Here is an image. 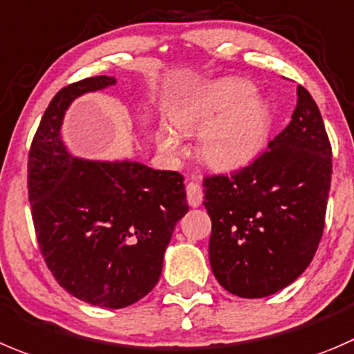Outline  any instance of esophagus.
<instances>
[{
  "instance_id": "obj_1",
  "label": "esophagus",
  "mask_w": 354,
  "mask_h": 354,
  "mask_svg": "<svg viewBox=\"0 0 354 354\" xmlns=\"http://www.w3.org/2000/svg\"><path fill=\"white\" fill-rule=\"evenodd\" d=\"M186 194H187V203L191 207H200L201 201H203V189H201L200 184L189 183L186 186Z\"/></svg>"
}]
</instances>
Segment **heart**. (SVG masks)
<instances>
[{
    "label": "heart",
    "mask_w": 354,
    "mask_h": 354,
    "mask_svg": "<svg viewBox=\"0 0 354 354\" xmlns=\"http://www.w3.org/2000/svg\"><path fill=\"white\" fill-rule=\"evenodd\" d=\"M170 123L177 132L194 136L200 158L215 170H234L250 163L261 151L268 132V111L254 97L245 80H221L194 93L171 111ZM161 151L175 158L184 147L179 136L165 129L158 133Z\"/></svg>",
    "instance_id": "1"
}]
</instances>
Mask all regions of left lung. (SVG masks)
I'll return each mask as SVG.
<instances>
[{
    "instance_id": "1",
    "label": "left lung",
    "mask_w": 354,
    "mask_h": 354,
    "mask_svg": "<svg viewBox=\"0 0 354 354\" xmlns=\"http://www.w3.org/2000/svg\"><path fill=\"white\" fill-rule=\"evenodd\" d=\"M332 146L311 93L299 86L292 121L250 165L203 180L212 271L231 294L261 299L313 261L325 227Z\"/></svg>"
}]
</instances>
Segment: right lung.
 <instances>
[{
  "mask_svg": "<svg viewBox=\"0 0 354 354\" xmlns=\"http://www.w3.org/2000/svg\"><path fill=\"white\" fill-rule=\"evenodd\" d=\"M114 83L95 76L53 97L29 151L28 193L39 250L60 287L120 309L158 283L175 224L189 207L179 171L82 160L66 149L60 127L71 102Z\"/></svg>",
  "mask_w": 354,
  "mask_h": 354,
  "instance_id": "obj_1",
  "label": "right lung"
}]
</instances>
